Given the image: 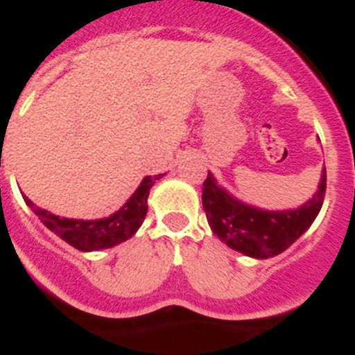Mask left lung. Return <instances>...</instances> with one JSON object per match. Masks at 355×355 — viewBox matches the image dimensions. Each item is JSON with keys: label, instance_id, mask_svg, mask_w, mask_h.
<instances>
[{"label": "left lung", "instance_id": "1", "mask_svg": "<svg viewBox=\"0 0 355 355\" xmlns=\"http://www.w3.org/2000/svg\"><path fill=\"white\" fill-rule=\"evenodd\" d=\"M327 189L323 169L316 195L295 211H261L232 198L207 173L203 182L202 202L212 232L232 250L255 259L282 254L306 232L322 209Z\"/></svg>", "mask_w": 355, "mask_h": 355}]
</instances>
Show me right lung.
<instances>
[{
  "instance_id": "add662e5",
  "label": "right lung",
  "mask_w": 355,
  "mask_h": 355,
  "mask_svg": "<svg viewBox=\"0 0 355 355\" xmlns=\"http://www.w3.org/2000/svg\"><path fill=\"white\" fill-rule=\"evenodd\" d=\"M160 177L162 175L144 177L141 186L135 189V193L128 198V202L118 212H114L112 216L105 218V220H67V218H60V216H55L49 211L37 207L32 200H28V196H24V202L28 203V207L41 218L42 223L51 232L57 234L58 237H62L64 241L69 243L71 246H75L76 250H101V248H110V246L119 245V243L126 241L128 237L137 232L148 212L146 202L150 189Z\"/></svg>"
}]
</instances>
